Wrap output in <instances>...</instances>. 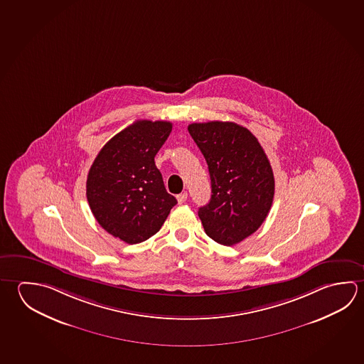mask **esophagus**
I'll list each match as a JSON object with an SVG mask.
<instances>
[{
  "instance_id": "34e87169",
  "label": "esophagus",
  "mask_w": 364,
  "mask_h": 364,
  "mask_svg": "<svg viewBox=\"0 0 364 364\" xmlns=\"http://www.w3.org/2000/svg\"><path fill=\"white\" fill-rule=\"evenodd\" d=\"M176 198H178V202H179L180 204L185 203L186 199H188V193H186V191L181 193V194H179Z\"/></svg>"
}]
</instances>
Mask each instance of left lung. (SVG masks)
I'll list each match as a JSON object with an SVG mask.
<instances>
[{"instance_id":"left-lung-1","label":"left lung","mask_w":364,"mask_h":364,"mask_svg":"<svg viewBox=\"0 0 364 364\" xmlns=\"http://www.w3.org/2000/svg\"><path fill=\"white\" fill-rule=\"evenodd\" d=\"M189 134L204 156L212 194L198 216L205 234L223 245L252 235L271 210L272 167L255 135L235 122H194Z\"/></svg>"}]
</instances>
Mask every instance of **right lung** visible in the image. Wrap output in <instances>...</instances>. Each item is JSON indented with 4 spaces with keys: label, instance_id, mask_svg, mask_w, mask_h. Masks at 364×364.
<instances>
[{
    "label": "right lung",
    "instance_id": "add662e5",
    "mask_svg": "<svg viewBox=\"0 0 364 364\" xmlns=\"http://www.w3.org/2000/svg\"><path fill=\"white\" fill-rule=\"evenodd\" d=\"M171 130L170 122H133L103 146L90 166V210L103 229L122 242L138 244L154 236L178 203L154 164Z\"/></svg>",
    "mask_w": 364,
    "mask_h": 364
}]
</instances>
